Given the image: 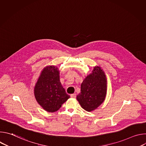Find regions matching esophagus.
<instances>
[{
  "label": "esophagus",
  "mask_w": 146,
  "mask_h": 146,
  "mask_svg": "<svg viewBox=\"0 0 146 146\" xmlns=\"http://www.w3.org/2000/svg\"><path fill=\"white\" fill-rule=\"evenodd\" d=\"M70 97L72 98H75L76 97V94H71L70 95Z\"/></svg>",
  "instance_id": "34e87169"
}]
</instances>
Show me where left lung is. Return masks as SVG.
<instances>
[{
	"label": "left lung",
	"instance_id": "1",
	"mask_svg": "<svg viewBox=\"0 0 146 146\" xmlns=\"http://www.w3.org/2000/svg\"><path fill=\"white\" fill-rule=\"evenodd\" d=\"M107 78L100 66H95L81 84L80 93L77 96L81 108L87 111L97 109L105 99Z\"/></svg>",
	"mask_w": 146,
	"mask_h": 146
}]
</instances>
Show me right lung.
Returning a JSON list of instances; mask_svg holds the SVG:
<instances>
[{
  "instance_id": "1",
  "label": "right lung",
  "mask_w": 146,
  "mask_h": 146,
  "mask_svg": "<svg viewBox=\"0 0 146 146\" xmlns=\"http://www.w3.org/2000/svg\"><path fill=\"white\" fill-rule=\"evenodd\" d=\"M37 103L50 113L58 111L70 96L59 80V71L55 66H47L41 71L34 88Z\"/></svg>"
}]
</instances>
